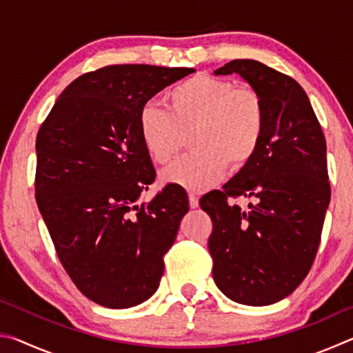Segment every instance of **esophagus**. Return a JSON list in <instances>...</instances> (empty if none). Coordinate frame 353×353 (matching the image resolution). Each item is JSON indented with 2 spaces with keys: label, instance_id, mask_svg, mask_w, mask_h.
<instances>
[{
  "label": "esophagus",
  "instance_id": "esophagus-1",
  "mask_svg": "<svg viewBox=\"0 0 353 353\" xmlns=\"http://www.w3.org/2000/svg\"><path fill=\"white\" fill-rule=\"evenodd\" d=\"M188 201H190V207L191 208H198L199 207V198L194 193L188 194Z\"/></svg>",
  "mask_w": 353,
  "mask_h": 353
}]
</instances>
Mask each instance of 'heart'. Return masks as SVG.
Listing matches in <instances>:
<instances>
[{
	"label": "heart",
	"mask_w": 353,
	"mask_h": 353,
	"mask_svg": "<svg viewBox=\"0 0 353 353\" xmlns=\"http://www.w3.org/2000/svg\"><path fill=\"white\" fill-rule=\"evenodd\" d=\"M166 101L168 109L145 104L139 113L140 139L155 163H168L191 132L193 151L162 172L166 183L204 191L224 177L229 165L241 170L255 157L266 113L252 88L199 74L176 85Z\"/></svg>",
	"instance_id": "obj_1"
}]
</instances>
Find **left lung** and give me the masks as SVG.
Returning <instances> with one entry per match:
<instances>
[{"mask_svg": "<svg viewBox=\"0 0 353 353\" xmlns=\"http://www.w3.org/2000/svg\"><path fill=\"white\" fill-rule=\"evenodd\" d=\"M235 73L260 94L266 129L255 157L201 198L213 232L208 250L218 288L243 305H271L307 277L318 252L330 182L327 145L303 88L265 63L236 59L213 74ZM230 197L252 199L246 211Z\"/></svg>", "mask_w": 353, "mask_h": 353, "instance_id": "obj_1", "label": "left lung"}]
</instances>
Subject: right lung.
Segmentation results:
<instances>
[{"label":"right lung","instance_id":"add662e5","mask_svg":"<svg viewBox=\"0 0 353 353\" xmlns=\"http://www.w3.org/2000/svg\"><path fill=\"white\" fill-rule=\"evenodd\" d=\"M194 68L110 65L77 77L37 134L35 199L59 260L83 296L107 308L148 301L163 276V255L188 212L170 183L139 204L155 179L139 113Z\"/></svg>","mask_w":353,"mask_h":353}]
</instances>
